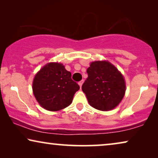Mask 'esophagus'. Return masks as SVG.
I'll list each match as a JSON object with an SVG mask.
<instances>
[{
	"label": "esophagus",
	"mask_w": 158,
	"mask_h": 158,
	"mask_svg": "<svg viewBox=\"0 0 158 158\" xmlns=\"http://www.w3.org/2000/svg\"><path fill=\"white\" fill-rule=\"evenodd\" d=\"M83 81H81L78 82V84H79L80 87H81H81H82V85H83Z\"/></svg>",
	"instance_id": "obj_1"
}]
</instances>
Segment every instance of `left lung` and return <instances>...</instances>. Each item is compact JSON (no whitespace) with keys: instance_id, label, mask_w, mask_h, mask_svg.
Masks as SVG:
<instances>
[{"instance_id":"1","label":"left lung","mask_w":158,"mask_h":158,"mask_svg":"<svg viewBox=\"0 0 158 158\" xmlns=\"http://www.w3.org/2000/svg\"><path fill=\"white\" fill-rule=\"evenodd\" d=\"M88 78L82 90L92 107L109 111L117 106L125 94L126 85L122 75L106 61H96L87 69Z\"/></svg>"}]
</instances>
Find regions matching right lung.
Wrapping results in <instances>:
<instances>
[{
	"label": "right lung",
	"mask_w": 158,
	"mask_h": 158,
	"mask_svg": "<svg viewBox=\"0 0 158 158\" xmlns=\"http://www.w3.org/2000/svg\"><path fill=\"white\" fill-rule=\"evenodd\" d=\"M71 76V73L62 64L51 62L43 67L33 81L32 88L36 101L48 111H59L68 106L80 89Z\"/></svg>",
	"instance_id": "right-lung-1"
}]
</instances>
